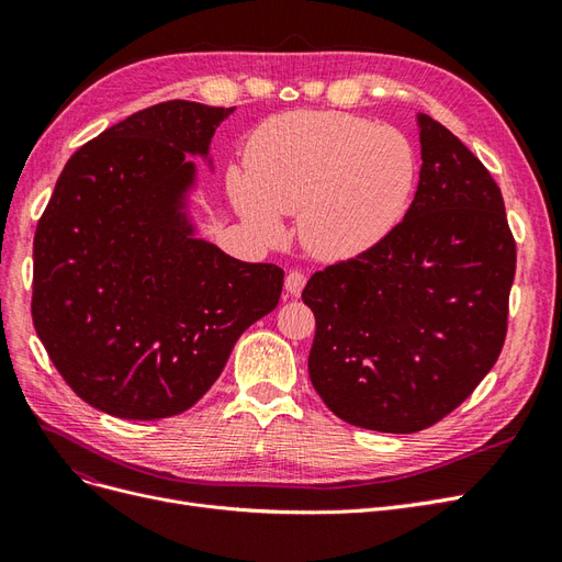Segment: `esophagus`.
<instances>
[{"label": "esophagus", "instance_id": "1", "mask_svg": "<svg viewBox=\"0 0 562 562\" xmlns=\"http://www.w3.org/2000/svg\"><path fill=\"white\" fill-rule=\"evenodd\" d=\"M304 283H307V277L302 274V271H288L285 277V293L291 297H300Z\"/></svg>", "mask_w": 562, "mask_h": 562}]
</instances>
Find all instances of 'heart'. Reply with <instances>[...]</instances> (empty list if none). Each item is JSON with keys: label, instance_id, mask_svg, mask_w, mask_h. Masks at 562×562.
Returning a JSON list of instances; mask_svg holds the SVG:
<instances>
[{"label": "heart", "instance_id": "b5f03b06", "mask_svg": "<svg viewBox=\"0 0 562 562\" xmlns=\"http://www.w3.org/2000/svg\"><path fill=\"white\" fill-rule=\"evenodd\" d=\"M246 173L229 171L236 213L265 241L300 213V241L328 262L361 258L394 232L417 184L413 143L347 112L295 110L267 119L246 145Z\"/></svg>", "mask_w": 562, "mask_h": 562}]
</instances>
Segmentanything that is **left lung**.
Listing matches in <instances>:
<instances>
[{
  "label": "left lung",
  "mask_w": 562,
  "mask_h": 562,
  "mask_svg": "<svg viewBox=\"0 0 562 562\" xmlns=\"http://www.w3.org/2000/svg\"><path fill=\"white\" fill-rule=\"evenodd\" d=\"M422 168L403 223L307 281L310 378L353 427L415 434L471 396L499 359L516 241L487 168L417 114Z\"/></svg>",
  "instance_id": "obj_1"
}]
</instances>
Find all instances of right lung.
<instances>
[{"mask_svg":"<svg viewBox=\"0 0 562 562\" xmlns=\"http://www.w3.org/2000/svg\"><path fill=\"white\" fill-rule=\"evenodd\" d=\"M234 108L168 100L79 147L35 234L32 321L75 394L112 417L192 407L241 333L279 304L283 269L196 236V164Z\"/></svg>","mask_w":562,"mask_h":562,"instance_id":"1","label":"right lung"}]
</instances>
